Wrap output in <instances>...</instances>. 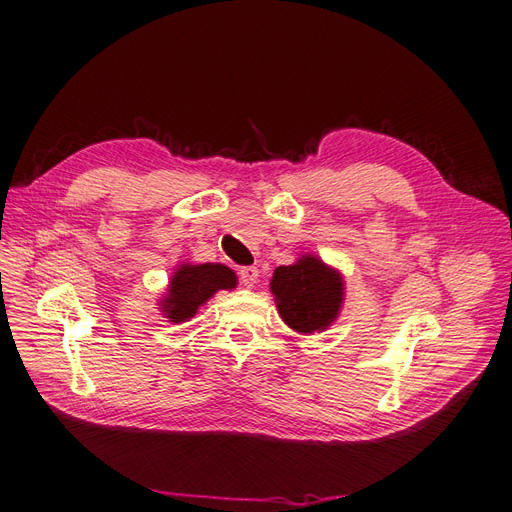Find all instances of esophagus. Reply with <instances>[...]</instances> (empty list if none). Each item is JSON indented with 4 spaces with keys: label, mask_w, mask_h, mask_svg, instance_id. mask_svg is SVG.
Here are the masks:
<instances>
[{
    "label": "esophagus",
    "mask_w": 512,
    "mask_h": 512,
    "mask_svg": "<svg viewBox=\"0 0 512 512\" xmlns=\"http://www.w3.org/2000/svg\"><path fill=\"white\" fill-rule=\"evenodd\" d=\"M238 276H240L242 286L251 288V286L257 282V278H259V270L255 268V265H247V268H240V270H238Z\"/></svg>",
    "instance_id": "obj_1"
}]
</instances>
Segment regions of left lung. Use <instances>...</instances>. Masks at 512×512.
I'll return each mask as SVG.
<instances>
[{"label":"left lung","instance_id":"8db88e82","mask_svg":"<svg viewBox=\"0 0 512 512\" xmlns=\"http://www.w3.org/2000/svg\"><path fill=\"white\" fill-rule=\"evenodd\" d=\"M272 293L288 326L297 332H314L337 318L343 303V280L318 257L309 255L276 268Z\"/></svg>","mask_w":512,"mask_h":512}]
</instances>
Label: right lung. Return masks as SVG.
<instances>
[{
  "instance_id": "add662e5",
  "label": "right lung",
  "mask_w": 512,
  "mask_h": 512,
  "mask_svg": "<svg viewBox=\"0 0 512 512\" xmlns=\"http://www.w3.org/2000/svg\"><path fill=\"white\" fill-rule=\"evenodd\" d=\"M236 276L221 263L184 265L175 272L165 297L163 311L171 322H184L192 318L196 309L211 299L219 288H234Z\"/></svg>"
}]
</instances>
